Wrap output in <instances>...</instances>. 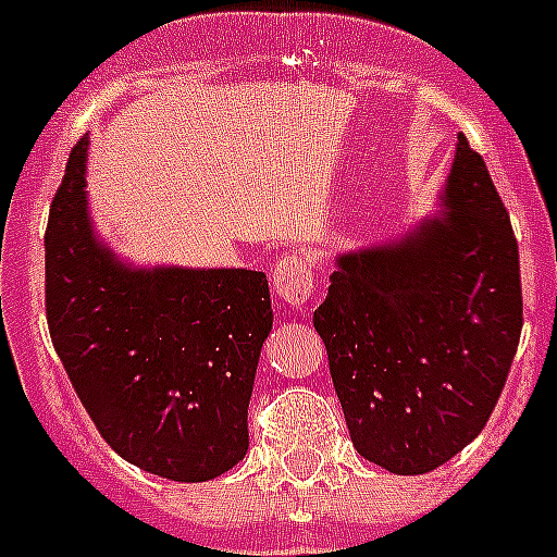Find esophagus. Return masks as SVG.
Returning <instances> with one entry per match:
<instances>
[{
    "label": "esophagus",
    "mask_w": 557,
    "mask_h": 557,
    "mask_svg": "<svg viewBox=\"0 0 557 557\" xmlns=\"http://www.w3.org/2000/svg\"><path fill=\"white\" fill-rule=\"evenodd\" d=\"M270 282H273V293L284 304L301 307V304L310 301L312 289H315V268L307 261V256L289 250V253H282L275 259Z\"/></svg>",
    "instance_id": "1"
}]
</instances>
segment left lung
<instances>
[{
    "mask_svg": "<svg viewBox=\"0 0 557 557\" xmlns=\"http://www.w3.org/2000/svg\"><path fill=\"white\" fill-rule=\"evenodd\" d=\"M442 202L406 239L337 256L312 315L351 445L400 476L482 434L524 324L510 216L465 135Z\"/></svg>",
    "mask_w": 557,
    "mask_h": 557,
    "instance_id": "1",
    "label": "left lung"
}]
</instances>
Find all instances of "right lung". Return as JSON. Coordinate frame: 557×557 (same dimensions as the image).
<instances>
[{
  "label": "right lung",
  "mask_w": 557,
  "mask_h": 557,
  "mask_svg": "<svg viewBox=\"0 0 557 557\" xmlns=\"http://www.w3.org/2000/svg\"><path fill=\"white\" fill-rule=\"evenodd\" d=\"M87 137L75 143L45 233L52 346L98 434L171 482H208L245 459L247 406L273 326L256 270H132L87 213Z\"/></svg>",
  "instance_id": "1"
}]
</instances>
